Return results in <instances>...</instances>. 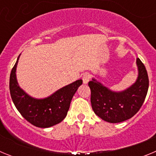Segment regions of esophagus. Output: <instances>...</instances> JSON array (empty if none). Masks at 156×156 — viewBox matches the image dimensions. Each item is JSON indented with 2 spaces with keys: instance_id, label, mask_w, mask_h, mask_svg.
Segmentation results:
<instances>
[{
  "instance_id": "34e87169",
  "label": "esophagus",
  "mask_w": 156,
  "mask_h": 156,
  "mask_svg": "<svg viewBox=\"0 0 156 156\" xmlns=\"http://www.w3.org/2000/svg\"><path fill=\"white\" fill-rule=\"evenodd\" d=\"M82 79H83V83L87 84V83L90 81V75L89 73H84L83 75Z\"/></svg>"
}]
</instances>
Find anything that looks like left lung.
<instances>
[{
	"label": "left lung",
	"mask_w": 156,
	"mask_h": 156,
	"mask_svg": "<svg viewBox=\"0 0 156 156\" xmlns=\"http://www.w3.org/2000/svg\"><path fill=\"white\" fill-rule=\"evenodd\" d=\"M138 77L130 87L121 92L112 91L101 83L92 80L90 102L94 113L108 122L116 123L130 119L142 106L148 93V73L142 62L137 58Z\"/></svg>",
	"instance_id": "obj_1"
}]
</instances>
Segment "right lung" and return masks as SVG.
Masks as SVG:
<instances>
[{
    "label": "right lung",
    "instance_id": "add662e5",
    "mask_svg": "<svg viewBox=\"0 0 156 156\" xmlns=\"http://www.w3.org/2000/svg\"><path fill=\"white\" fill-rule=\"evenodd\" d=\"M19 56L11 72L9 80L11 97L16 108L29 122L37 127L47 128L58 124L67 115L72 98L83 80L72 83L50 97L35 99L25 93L18 84L16 71Z\"/></svg>",
    "mask_w": 156,
    "mask_h": 156
}]
</instances>
